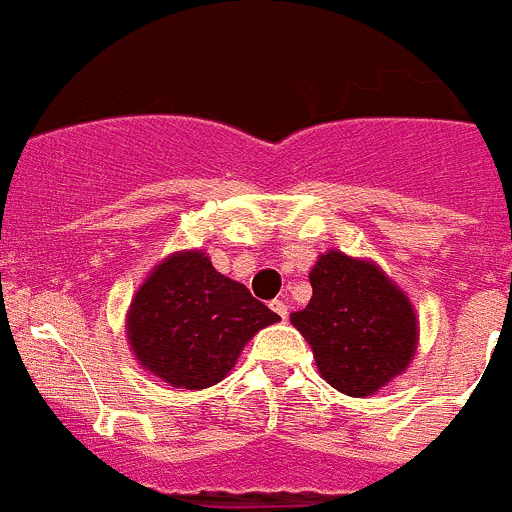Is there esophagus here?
<instances>
[{
	"mask_svg": "<svg viewBox=\"0 0 512 512\" xmlns=\"http://www.w3.org/2000/svg\"><path fill=\"white\" fill-rule=\"evenodd\" d=\"M270 307H272V312H277V315H280L282 320H285V317H287V305H285V300H272Z\"/></svg>",
	"mask_w": 512,
	"mask_h": 512,
	"instance_id": "obj_1",
	"label": "esophagus"
}]
</instances>
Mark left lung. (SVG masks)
I'll list each match as a JSON object with an SVG mask.
<instances>
[{"instance_id": "8db88e82", "label": "left lung", "mask_w": 512, "mask_h": 512, "mask_svg": "<svg viewBox=\"0 0 512 512\" xmlns=\"http://www.w3.org/2000/svg\"><path fill=\"white\" fill-rule=\"evenodd\" d=\"M312 300L290 322L332 388L365 398L408 367L418 320L408 297L375 265L330 250L310 272Z\"/></svg>"}]
</instances>
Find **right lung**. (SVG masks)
<instances>
[{
	"label": "right lung",
	"mask_w": 512,
	"mask_h": 512,
	"mask_svg": "<svg viewBox=\"0 0 512 512\" xmlns=\"http://www.w3.org/2000/svg\"><path fill=\"white\" fill-rule=\"evenodd\" d=\"M280 315L212 267L205 252H180L137 290L127 332L137 360L172 388L202 390L235 367L252 335Z\"/></svg>",
	"instance_id": "add662e5"
}]
</instances>
